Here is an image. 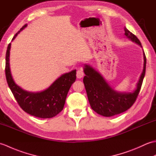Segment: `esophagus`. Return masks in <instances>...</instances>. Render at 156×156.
I'll return each mask as SVG.
<instances>
[{
    "mask_svg": "<svg viewBox=\"0 0 156 156\" xmlns=\"http://www.w3.org/2000/svg\"><path fill=\"white\" fill-rule=\"evenodd\" d=\"M84 73L83 72V69L82 68L78 69L77 72H76V76H77L78 78H81L84 76Z\"/></svg>",
    "mask_w": 156,
    "mask_h": 156,
    "instance_id": "obj_1",
    "label": "esophagus"
}]
</instances>
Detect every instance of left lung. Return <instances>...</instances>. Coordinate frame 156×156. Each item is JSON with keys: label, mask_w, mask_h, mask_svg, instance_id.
Returning <instances> with one entry per match:
<instances>
[{"label": "left lung", "mask_w": 156, "mask_h": 156, "mask_svg": "<svg viewBox=\"0 0 156 156\" xmlns=\"http://www.w3.org/2000/svg\"><path fill=\"white\" fill-rule=\"evenodd\" d=\"M124 30L125 35L127 37L142 47L140 41L136 36L127 28L125 27ZM144 69L137 82V88L133 92L129 93H122L114 90L98 72L90 66H84L85 76L83 82L92 110L104 117H112L128 110L134 104L140 91L145 74L146 57L144 51Z\"/></svg>", "instance_id": "8db88e82"}]
</instances>
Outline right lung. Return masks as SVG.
Returning a JSON list of instances; mask_svg holds the SVG:
<instances>
[{"mask_svg": "<svg viewBox=\"0 0 156 156\" xmlns=\"http://www.w3.org/2000/svg\"><path fill=\"white\" fill-rule=\"evenodd\" d=\"M25 24L13 37L14 39L21 31L27 27ZM11 44L6 53L5 74L9 87L16 102L25 112L36 117L52 118L64 108L66 97L72 84L76 79V70L66 73L58 78L50 87L40 92H27L16 85L12 78L9 65Z\"/></svg>", "mask_w": 156, "mask_h": 156, "instance_id": "1", "label": "right lung"}]
</instances>
